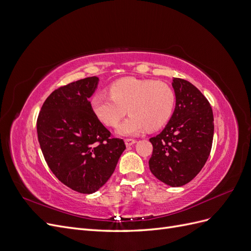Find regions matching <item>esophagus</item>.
Instances as JSON below:
<instances>
[{
    "label": "esophagus",
    "instance_id": "esophagus-1",
    "mask_svg": "<svg viewBox=\"0 0 251 251\" xmlns=\"http://www.w3.org/2000/svg\"><path fill=\"white\" fill-rule=\"evenodd\" d=\"M125 142H126V147H131V146H133V144H135L137 141H136L135 139H126Z\"/></svg>",
    "mask_w": 251,
    "mask_h": 251
}]
</instances>
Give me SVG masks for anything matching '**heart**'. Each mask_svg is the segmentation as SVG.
I'll use <instances>...</instances> for the list:
<instances>
[{
    "instance_id": "heart-1",
    "label": "heart",
    "mask_w": 251,
    "mask_h": 251,
    "mask_svg": "<svg viewBox=\"0 0 251 251\" xmlns=\"http://www.w3.org/2000/svg\"><path fill=\"white\" fill-rule=\"evenodd\" d=\"M109 95L95 94L90 100L96 118L110 127L116 126L126 113L130 114L117 128L121 136H136L156 131L171 119L176 96L161 80L124 77L111 83Z\"/></svg>"
}]
</instances>
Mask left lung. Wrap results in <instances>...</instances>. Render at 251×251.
Wrapping results in <instances>:
<instances>
[{
	"instance_id": "8db88e82",
	"label": "left lung",
	"mask_w": 251,
	"mask_h": 251,
	"mask_svg": "<svg viewBox=\"0 0 251 251\" xmlns=\"http://www.w3.org/2000/svg\"><path fill=\"white\" fill-rule=\"evenodd\" d=\"M176 107L163 131L150 139V170L173 187L192 181L207 161L214 138V114L208 100L193 83L173 78Z\"/></svg>"
}]
</instances>
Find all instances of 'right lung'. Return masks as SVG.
Returning <instances> with one entry per match:
<instances>
[{
    "mask_svg": "<svg viewBox=\"0 0 251 251\" xmlns=\"http://www.w3.org/2000/svg\"><path fill=\"white\" fill-rule=\"evenodd\" d=\"M100 78L60 87L45 100L37 117L40 147L51 172L75 192L93 194L105 184L126 150L96 118L89 98Z\"/></svg>",
    "mask_w": 251,
    "mask_h": 251,
    "instance_id": "add662e5",
    "label": "right lung"
}]
</instances>
